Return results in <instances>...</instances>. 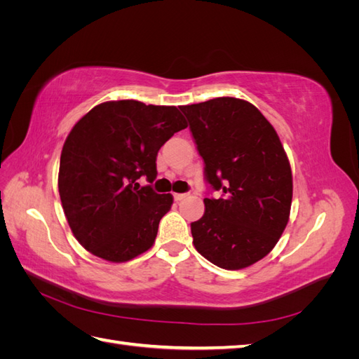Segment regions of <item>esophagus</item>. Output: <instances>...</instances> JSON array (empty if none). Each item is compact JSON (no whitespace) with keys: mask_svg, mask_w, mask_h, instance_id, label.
Segmentation results:
<instances>
[{"mask_svg":"<svg viewBox=\"0 0 359 359\" xmlns=\"http://www.w3.org/2000/svg\"><path fill=\"white\" fill-rule=\"evenodd\" d=\"M189 196L187 193H175L173 194V199H175L177 202H180V201H182V199H186Z\"/></svg>","mask_w":359,"mask_h":359,"instance_id":"obj_1","label":"esophagus"}]
</instances>
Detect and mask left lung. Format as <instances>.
Listing matches in <instances>:
<instances>
[{
	"instance_id": "left-lung-1",
	"label": "left lung",
	"mask_w": 359,
	"mask_h": 359,
	"mask_svg": "<svg viewBox=\"0 0 359 359\" xmlns=\"http://www.w3.org/2000/svg\"><path fill=\"white\" fill-rule=\"evenodd\" d=\"M205 163V181L222 190L205 198L191 223L193 244L211 264L243 269L265 257L289 222L292 170L285 148L256 106L219 97L181 106Z\"/></svg>"
}]
</instances>
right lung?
Listing matches in <instances>:
<instances>
[{
    "label": "right lung",
    "instance_id": "add662e5",
    "mask_svg": "<svg viewBox=\"0 0 359 359\" xmlns=\"http://www.w3.org/2000/svg\"><path fill=\"white\" fill-rule=\"evenodd\" d=\"M187 123L175 106L104 102L74 124L64 142L58 190L79 244L109 262H127L153 247L173 203L136 182L157 177V153Z\"/></svg>",
    "mask_w": 359,
    "mask_h": 359
}]
</instances>
